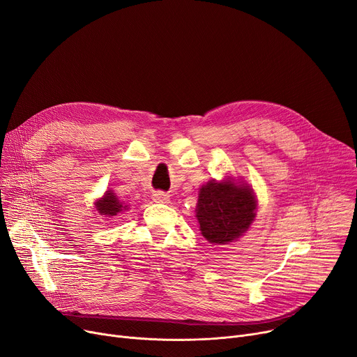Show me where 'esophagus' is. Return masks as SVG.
Instances as JSON below:
<instances>
[{"mask_svg": "<svg viewBox=\"0 0 357 357\" xmlns=\"http://www.w3.org/2000/svg\"><path fill=\"white\" fill-rule=\"evenodd\" d=\"M153 201L166 204V202H169V194H166L163 191H156V192H153Z\"/></svg>", "mask_w": 357, "mask_h": 357, "instance_id": "esophagus-1", "label": "esophagus"}]
</instances>
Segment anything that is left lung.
<instances>
[{"instance_id":"1","label":"left lung","mask_w":357,"mask_h":357,"mask_svg":"<svg viewBox=\"0 0 357 357\" xmlns=\"http://www.w3.org/2000/svg\"><path fill=\"white\" fill-rule=\"evenodd\" d=\"M256 199L250 188L234 182L211 181L199 190L197 218L202 236L210 243L233 241L255 218Z\"/></svg>"}]
</instances>
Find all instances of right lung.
Listing matches in <instances>:
<instances>
[{
	"label": "right lung",
	"mask_w": 357,
	"mask_h": 357,
	"mask_svg": "<svg viewBox=\"0 0 357 357\" xmlns=\"http://www.w3.org/2000/svg\"><path fill=\"white\" fill-rule=\"evenodd\" d=\"M123 204L117 199V197L112 194L111 191H108L102 199H100L97 202V210L100 214L102 215H116L117 213L123 211Z\"/></svg>",
	"instance_id": "1"
}]
</instances>
